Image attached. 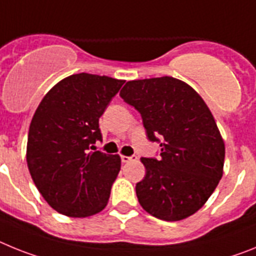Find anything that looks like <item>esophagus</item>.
Here are the masks:
<instances>
[{
	"instance_id": "1",
	"label": "esophagus",
	"mask_w": 256,
	"mask_h": 256,
	"mask_svg": "<svg viewBox=\"0 0 256 256\" xmlns=\"http://www.w3.org/2000/svg\"><path fill=\"white\" fill-rule=\"evenodd\" d=\"M132 160H136V156H121V161L124 164L132 161Z\"/></svg>"
}]
</instances>
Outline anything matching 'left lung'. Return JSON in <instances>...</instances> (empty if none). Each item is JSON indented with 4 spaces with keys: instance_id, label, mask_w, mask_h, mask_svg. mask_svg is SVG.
<instances>
[{
    "instance_id": "1",
    "label": "left lung",
    "mask_w": 256,
    "mask_h": 256,
    "mask_svg": "<svg viewBox=\"0 0 256 256\" xmlns=\"http://www.w3.org/2000/svg\"><path fill=\"white\" fill-rule=\"evenodd\" d=\"M120 96L140 113L148 139L161 146L158 160L142 158L139 204L161 220L193 215L223 176L226 146L208 106L188 84L168 76L126 82Z\"/></svg>"
}]
</instances>
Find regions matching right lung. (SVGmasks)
<instances>
[{
    "label": "right lung",
    "mask_w": 256,
    "mask_h": 256,
    "mask_svg": "<svg viewBox=\"0 0 256 256\" xmlns=\"http://www.w3.org/2000/svg\"><path fill=\"white\" fill-rule=\"evenodd\" d=\"M124 80L78 73L58 82L36 110L26 164L51 208L70 218L100 212L121 168L118 154L95 150L99 118Z\"/></svg>",
    "instance_id": "obj_1"
}]
</instances>
